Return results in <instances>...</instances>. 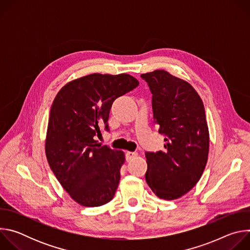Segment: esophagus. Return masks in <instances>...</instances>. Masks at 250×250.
I'll return each instance as SVG.
<instances>
[{
	"label": "esophagus",
	"instance_id": "34e87169",
	"mask_svg": "<svg viewBox=\"0 0 250 250\" xmlns=\"http://www.w3.org/2000/svg\"><path fill=\"white\" fill-rule=\"evenodd\" d=\"M137 156V153L136 152H131V151H127L126 154H125V158H126V161H129L133 158H135Z\"/></svg>",
	"mask_w": 250,
	"mask_h": 250
}]
</instances>
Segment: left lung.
I'll return each mask as SVG.
<instances>
[{"instance_id":"left-lung-1","label":"left lung","mask_w":250,"mask_h":250,"mask_svg":"<svg viewBox=\"0 0 250 250\" xmlns=\"http://www.w3.org/2000/svg\"><path fill=\"white\" fill-rule=\"evenodd\" d=\"M152 94L153 119L165 136L164 150L146 152V179L160 199L175 200L200 180L208 154V128L204 104L186 81L167 71L141 74Z\"/></svg>"}]
</instances>
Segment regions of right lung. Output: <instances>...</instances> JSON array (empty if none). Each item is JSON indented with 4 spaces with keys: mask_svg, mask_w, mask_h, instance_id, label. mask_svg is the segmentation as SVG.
<instances>
[{
    "mask_svg": "<svg viewBox=\"0 0 250 250\" xmlns=\"http://www.w3.org/2000/svg\"><path fill=\"white\" fill-rule=\"evenodd\" d=\"M128 74H91L66 84L56 95L48 120L45 153L57 180L75 202L99 207L115 196L125 154L101 146L109 131L114 101L138 86Z\"/></svg>",
    "mask_w": 250,
    "mask_h": 250,
    "instance_id": "obj_1",
    "label": "right lung"
}]
</instances>
